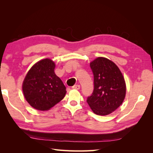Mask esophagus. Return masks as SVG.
<instances>
[{
  "label": "esophagus",
  "mask_w": 153,
  "mask_h": 153,
  "mask_svg": "<svg viewBox=\"0 0 153 153\" xmlns=\"http://www.w3.org/2000/svg\"><path fill=\"white\" fill-rule=\"evenodd\" d=\"M72 87H73V89H77L78 90V89H80V85L76 84V85H74Z\"/></svg>",
  "instance_id": "obj_1"
}]
</instances>
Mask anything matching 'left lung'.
<instances>
[{
	"mask_svg": "<svg viewBox=\"0 0 153 153\" xmlns=\"http://www.w3.org/2000/svg\"><path fill=\"white\" fill-rule=\"evenodd\" d=\"M94 75V90L87 102L99 115L112 113L121 105L126 95V84L119 68L105 57H98L90 63Z\"/></svg>",
	"mask_w": 153,
	"mask_h": 153,
	"instance_id": "left-lung-1",
	"label": "left lung"
}]
</instances>
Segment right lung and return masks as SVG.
Here are the masks:
<instances>
[{"instance_id":"right-lung-1","label":"right lung","mask_w":153,"mask_h":153,"mask_svg":"<svg viewBox=\"0 0 153 153\" xmlns=\"http://www.w3.org/2000/svg\"><path fill=\"white\" fill-rule=\"evenodd\" d=\"M55 63L49 59L41 60L27 73L23 82L25 98L35 109H50L65 96L66 91L61 78L55 74Z\"/></svg>"}]
</instances>
